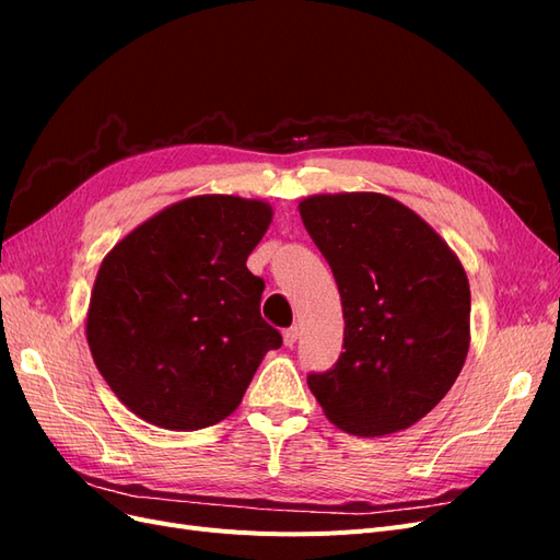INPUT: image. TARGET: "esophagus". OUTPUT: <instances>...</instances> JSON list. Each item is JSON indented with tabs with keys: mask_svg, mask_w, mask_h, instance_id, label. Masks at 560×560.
I'll use <instances>...</instances> for the list:
<instances>
[{
	"mask_svg": "<svg viewBox=\"0 0 560 560\" xmlns=\"http://www.w3.org/2000/svg\"><path fill=\"white\" fill-rule=\"evenodd\" d=\"M296 338H299V327L294 325V327H290V329H284L282 331V341H284V346L287 348H294V343H296Z\"/></svg>",
	"mask_w": 560,
	"mask_h": 560,
	"instance_id": "34e87169",
	"label": "esophagus"
}]
</instances>
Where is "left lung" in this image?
<instances>
[{
    "label": "left lung",
    "instance_id": "8db88e82",
    "mask_svg": "<svg viewBox=\"0 0 560 560\" xmlns=\"http://www.w3.org/2000/svg\"><path fill=\"white\" fill-rule=\"evenodd\" d=\"M301 222L343 306V348L308 387L338 430L383 436L446 397L469 350V280L457 254L404 202L374 191L315 194Z\"/></svg>",
    "mask_w": 560,
    "mask_h": 560
}]
</instances>
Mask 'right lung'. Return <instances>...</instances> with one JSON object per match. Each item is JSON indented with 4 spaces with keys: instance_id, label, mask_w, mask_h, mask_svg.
Returning <instances> with one entry per match:
<instances>
[{
    "instance_id": "add662e5",
    "label": "right lung",
    "mask_w": 560,
    "mask_h": 560,
    "mask_svg": "<svg viewBox=\"0 0 560 560\" xmlns=\"http://www.w3.org/2000/svg\"><path fill=\"white\" fill-rule=\"evenodd\" d=\"M273 222L259 198L206 194L163 208L100 264L86 341L124 406L175 432L238 409L282 336L261 317L264 280L245 261Z\"/></svg>"
}]
</instances>
